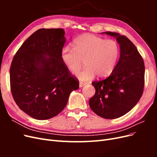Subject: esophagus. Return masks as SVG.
<instances>
[{
	"instance_id": "34e87169",
	"label": "esophagus",
	"mask_w": 157,
	"mask_h": 157,
	"mask_svg": "<svg viewBox=\"0 0 157 157\" xmlns=\"http://www.w3.org/2000/svg\"><path fill=\"white\" fill-rule=\"evenodd\" d=\"M86 84V83H84V82H80V83H79V86L81 88V87H82V86H85V85Z\"/></svg>"
}]
</instances>
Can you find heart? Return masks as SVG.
Here are the masks:
<instances>
[{
	"label": "heart",
	"instance_id": "obj_1",
	"mask_svg": "<svg viewBox=\"0 0 157 157\" xmlns=\"http://www.w3.org/2000/svg\"><path fill=\"white\" fill-rule=\"evenodd\" d=\"M120 55L117 42L105 40L91 34H83L76 39L73 48L65 47L61 50V59L69 71L76 72L83 65L86 67L75 73L80 81L88 82L97 75L105 78L115 69Z\"/></svg>",
	"mask_w": 157,
	"mask_h": 157
}]
</instances>
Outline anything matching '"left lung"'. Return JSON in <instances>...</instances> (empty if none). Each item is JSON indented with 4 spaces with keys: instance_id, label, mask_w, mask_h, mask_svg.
<instances>
[{
    "instance_id": "left-lung-1",
    "label": "left lung",
    "mask_w": 157,
    "mask_h": 157,
    "mask_svg": "<svg viewBox=\"0 0 157 157\" xmlns=\"http://www.w3.org/2000/svg\"><path fill=\"white\" fill-rule=\"evenodd\" d=\"M120 45V58L110 76L92 82L96 89L89 105L98 116L115 119L129 112L139 101L145 84V65L136 46L124 35L107 31Z\"/></svg>"
}]
</instances>
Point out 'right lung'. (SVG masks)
Returning <instances> with one entry per match:
<instances>
[{
  "label": "right lung",
  "mask_w": 157,
  "mask_h": 157,
  "mask_svg": "<svg viewBox=\"0 0 157 157\" xmlns=\"http://www.w3.org/2000/svg\"><path fill=\"white\" fill-rule=\"evenodd\" d=\"M63 29H40L17 51L10 69V89L21 110L37 120L58 115L79 82L65 67L61 50Z\"/></svg>",
  "instance_id": "add662e5"
}]
</instances>
